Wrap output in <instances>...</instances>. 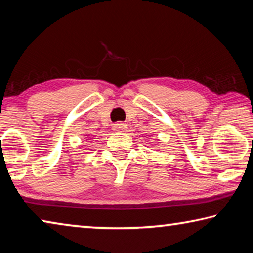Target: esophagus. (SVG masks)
Returning <instances> with one entry per match:
<instances>
[{
    "label": "esophagus",
    "mask_w": 253,
    "mask_h": 253,
    "mask_svg": "<svg viewBox=\"0 0 253 253\" xmlns=\"http://www.w3.org/2000/svg\"><path fill=\"white\" fill-rule=\"evenodd\" d=\"M127 129V124L125 123H117L113 126V130L115 131H125Z\"/></svg>",
    "instance_id": "obj_1"
}]
</instances>
